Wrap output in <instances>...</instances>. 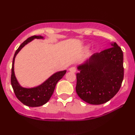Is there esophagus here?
I'll return each mask as SVG.
<instances>
[{"mask_svg": "<svg viewBox=\"0 0 135 135\" xmlns=\"http://www.w3.org/2000/svg\"><path fill=\"white\" fill-rule=\"evenodd\" d=\"M76 68L75 67H74V66H73V67H70L69 69V71L70 72H73V73H75V72H76Z\"/></svg>", "mask_w": 135, "mask_h": 135, "instance_id": "34e87169", "label": "esophagus"}]
</instances>
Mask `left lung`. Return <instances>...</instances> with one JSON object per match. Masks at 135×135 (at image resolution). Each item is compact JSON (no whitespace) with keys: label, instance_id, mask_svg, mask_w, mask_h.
<instances>
[{"label":"left lung","instance_id":"8db88e82","mask_svg":"<svg viewBox=\"0 0 135 135\" xmlns=\"http://www.w3.org/2000/svg\"><path fill=\"white\" fill-rule=\"evenodd\" d=\"M93 55L77 66L75 90L82 100L92 105L106 103L117 93L124 78L123 52L115 42Z\"/></svg>","mask_w":135,"mask_h":135}]
</instances>
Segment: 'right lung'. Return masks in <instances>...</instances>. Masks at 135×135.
<instances>
[{
    "instance_id": "right-lung-1",
    "label": "right lung",
    "mask_w": 135,
    "mask_h": 135,
    "mask_svg": "<svg viewBox=\"0 0 135 135\" xmlns=\"http://www.w3.org/2000/svg\"><path fill=\"white\" fill-rule=\"evenodd\" d=\"M35 38L43 39L44 37L41 35H38V36L33 35V36L30 37L23 42L16 51L13 57L11 69V83L12 87H13L14 92H15L17 98L24 105L31 107H40L47 103L50 98L51 97L52 94L55 91L57 83L64 76L66 72V70L56 72L49 78H48L46 81L37 87L26 88H23L22 86H20L16 79L15 71H14L15 58H16L17 54L26 44L33 41Z\"/></svg>"
}]
</instances>
